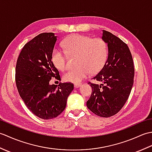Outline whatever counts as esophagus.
<instances>
[{
    "mask_svg": "<svg viewBox=\"0 0 152 152\" xmlns=\"http://www.w3.org/2000/svg\"><path fill=\"white\" fill-rule=\"evenodd\" d=\"M80 86H82V83H75L74 84V88H78Z\"/></svg>",
    "mask_w": 152,
    "mask_h": 152,
    "instance_id": "34e87169",
    "label": "esophagus"
}]
</instances>
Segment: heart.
Instances as JSON below:
<instances>
[{"instance_id": "b5f03b06", "label": "heart", "mask_w": 152, "mask_h": 152, "mask_svg": "<svg viewBox=\"0 0 152 152\" xmlns=\"http://www.w3.org/2000/svg\"><path fill=\"white\" fill-rule=\"evenodd\" d=\"M63 46L70 56H78V68L68 71L63 76L64 81L79 83L91 73H96L104 66L107 58L108 49L101 38L82 34H74L63 41ZM52 61L58 69H66V55L59 48L52 52Z\"/></svg>"}]
</instances>
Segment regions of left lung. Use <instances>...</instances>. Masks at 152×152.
Returning a JSON list of instances; mask_svg holds the SVG:
<instances>
[{
	"mask_svg": "<svg viewBox=\"0 0 152 152\" xmlns=\"http://www.w3.org/2000/svg\"><path fill=\"white\" fill-rule=\"evenodd\" d=\"M102 39L107 44L108 58L93 78L102 83H88L93 89L87 107L96 115L108 118L117 114L127 101L133 85L134 69L129 48L120 38L102 30Z\"/></svg>",
	"mask_w": 152,
	"mask_h": 152,
	"instance_id": "left-lung-1",
	"label": "left lung"
}]
</instances>
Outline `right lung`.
Here are the masks:
<instances>
[{"label":"right lung","instance_id":"obj_1","mask_svg":"<svg viewBox=\"0 0 152 152\" xmlns=\"http://www.w3.org/2000/svg\"><path fill=\"white\" fill-rule=\"evenodd\" d=\"M56 41L53 33L38 34L23 48L15 67L19 95L28 109L43 119L59 115L74 89L71 83L50 84L51 78L60 77L51 58Z\"/></svg>","mask_w":152,"mask_h":152}]
</instances>
